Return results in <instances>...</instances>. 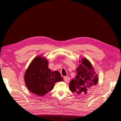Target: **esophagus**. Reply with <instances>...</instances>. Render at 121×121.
I'll return each instance as SVG.
<instances>
[{"mask_svg":"<svg viewBox=\"0 0 121 121\" xmlns=\"http://www.w3.org/2000/svg\"><path fill=\"white\" fill-rule=\"evenodd\" d=\"M63 79H64V81L65 82H69V81H70V78H69V77H67V76L64 77Z\"/></svg>","mask_w":121,"mask_h":121,"instance_id":"esophagus-1","label":"esophagus"}]
</instances>
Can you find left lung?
Returning a JSON list of instances; mask_svg holds the SVG:
<instances>
[{
    "mask_svg": "<svg viewBox=\"0 0 121 121\" xmlns=\"http://www.w3.org/2000/svg\"><path fill=\"white\" fill-rule=\"evenodd\" d=\"M77 67V75L69 83L71 92L81 96H86L91 92L98 84V78L92 65L86 59H82Z\"/></svg>",
    "mask_w": 121,
    "mask_h": 121,
    "instance_id": "left-lung-1",
    "label": "left lung"
}]
</instances>
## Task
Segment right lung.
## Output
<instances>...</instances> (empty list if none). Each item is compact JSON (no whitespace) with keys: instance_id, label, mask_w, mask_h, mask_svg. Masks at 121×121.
I'll return each mask as SVG.
<instances>
[{"instance_id":"right-lung-1","label":"right lung","mask_w":121,"mask_h":121,"mask_svg":"<svg viewBox=\"0 0 121 121\" xmlns=\"http://www.w3.org/2000/svg\"><path fill=\"white\" fill-rule=\"evenodd\" d=\"M48 60L42 56L36 57L29 65L24 74L28 89L36 95L43 96L53 89L55 83L63 81L60 73L48 68Z\"/></svg>"}]
</instances>
